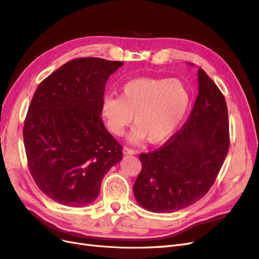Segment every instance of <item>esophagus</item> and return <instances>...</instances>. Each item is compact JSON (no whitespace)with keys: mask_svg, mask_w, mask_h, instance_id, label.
<instances>
[{"mask_svg":"<svg viewBox=\"0 0 259 259\" xmlns=\"http://www.w3.org/2000/svg\"><path fill=\"white\" fill-rule=\"evenodd\" d=\"M123 153H124V154H136L137 151H135L134 149L124 147V148H123Z\"/></svg>","mask_w":259,"mask_h":259,"instance_id":"1","label":"esophagus"}]
</instances>
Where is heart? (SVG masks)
<instances>
[{
	"mask_svg": "<svg viewBox=\"0 0 259 259\" xmlns=\"http://www.w3.org/2000/svg\"><path fill=\"white\" fill-rule=\"evenodd\" d=\"M191 94L178 79L137 77L125 83L121 96H107L103 103L104 119L115 136H121L134 115L135 128L130 143L159 144L167 139L186 117Z\"/></svg>",
	"mask_w": 259,
	"mask_h": 259,
	"instance_id": "heart-1",
	"label": "heart"
}]
</instances>
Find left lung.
<instances>
[{"label":"left lung","mask_w":259,"mask_h":259,"mask_svg":"<svg viewBox=\"0 0 259 259\" xmlns=\"http://www.w3.org/2000/svg\"><path fill=\"white\" fill-rule=\"evenodd\" d=\"M199 95L182 130L158 150L140 153L133 187L140 206L174 213L202 199L214 185L229 150L228 110L223 93L198 70Z\"/></svg>","instance_id":"left-lung-1"}]
</instances>
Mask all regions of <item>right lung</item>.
Listing matches in <instances>:
<instances>
[{
    "label": "right lung",
    "instance_id": "right-lung-1",
    "mask_svg": "<svg viewBox=\"0 0 259 259\" xmlns=\"http://www.w3.org/2000/svg\"><path fill=\"white\" fill-rule=\"evenodd\" d=\"M122 61L76 58L43 80L23 126L28 167L53 201L84 206L96 200L122 146L101 119L106 82Z\"/></svg>",
    "mask_w": 259,
    "mask_h": 259
}]
</instances>
